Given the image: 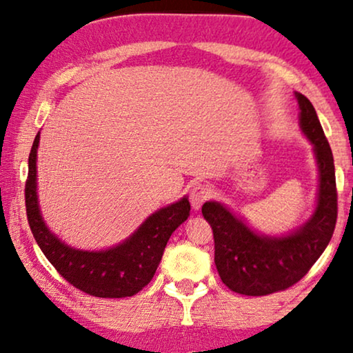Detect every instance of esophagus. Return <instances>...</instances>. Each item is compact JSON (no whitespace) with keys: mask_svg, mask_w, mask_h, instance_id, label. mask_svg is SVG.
<instances>
[{"mask_svg":"<svg viewBox=\"0 0 353 353\" xmlns=\"http://www.w3.org/2000/svg\"><path fill=\"white\" fill-rule=\"evenodd\" d=\"M210 196H212V190L209 186H207V185H196L191 190V196H190L192 209L199 210L202 204H204L205 201L210 199Z\"/></svg>","mask_w":353,"mask_h":353,"instance_id":"34e87169","label":"esophagus"}]
</instances>
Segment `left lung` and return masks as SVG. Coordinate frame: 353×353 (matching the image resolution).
Segmentation results:
<instances>
[{"label": "left lung", "mask_w": 353, "mask_h": 353, "mask_svg": "<svg viewBox=\"0 0 353 353\" xmlns=\"http://www.w3.org/2000/svg\"><path fill=\"white\" fill-rule=\"evenodd\" d=\"M303 133L315 148L320 192L315 214L296 233L267 238L250 231L219 202H205L202 215L214 231L215 265L225 286L244 296H268L294 286L330 244L337 220L334 159L316 110L297 93Z\"/></svg>", "instance_id": "1"}]
</instances>
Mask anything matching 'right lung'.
I'll list each match as a JSON object with an SVG mask.
<instances>
[{"label": "right lung", "mask_w": 353, "mask_h": 353, "mask_svg": "<svg viewBox=\"0 0 353 353\" xmlns=\"http://www.w3.org/2000/svg\"><path fill=\"white\" fill-rule=\"evenodd\" d=\"M35 137L28 154L26 181V209L32 234L41 252L72 286L94 297H130L148 286L161 263L163 249L173 231L190 216V201L183 197L152 214L137 233L117 248L99 252L72 249L50 233L40 215L37 201V148Z\"/></svg>", "instance_id": "add662e5"}]
</instances>
